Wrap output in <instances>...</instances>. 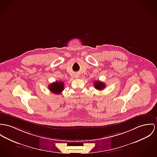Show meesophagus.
<instances>
[{
	"mask_svg": "<svg viewBox=\"0 0 157 157\" xmlns=\"http://www.w3.org/2000/svg\"><path fill=\"white\" fill-rule=\"evenodd\" d=\"M75 78H79V76H78V75H76V76H75Z\"/></svg>",
	"mask_w": 157,
	"mask_h": 157,
	"instance_id": "esophagus-1",
	"label": "esophagus"
}]
</instances>
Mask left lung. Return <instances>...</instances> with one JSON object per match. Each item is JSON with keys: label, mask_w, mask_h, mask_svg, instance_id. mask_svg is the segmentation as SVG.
Segmentation results:
<instances>
[{"label": "left lung", "mask_w": 157, "mask_h": 157, "mask_svg": "<svg viewBox=\"0 0 157 157\" xmlns=\"http://www.w3.org/2000/svg\"><path fill=\"white\" fill-rule=\"evenodd\" d=\"M94 87L96 88V89L98 90H103L106 86V85L103 82H100L99 81H95L94 83Z\"/></svg>", "instance_id": "8db88e82"}]
</instances>
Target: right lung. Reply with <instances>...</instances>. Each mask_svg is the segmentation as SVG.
I'll return each instance as SVG.
<instances>
[{"instance_id":"add662e5","label":"right lung","mask_w":157,"mask_h":157,"mask_svg":"<svg viewBox=\"0 0 157 157\" xmlns=\"http://www.w3.org/2000/svg\"><path fill=\"white\" fill-rule=\"evenodd\" d=\"M64 83L61 81H56L48 85L49 90L54 94H60L64 90Z\"/></svg>"}]
</instances>
